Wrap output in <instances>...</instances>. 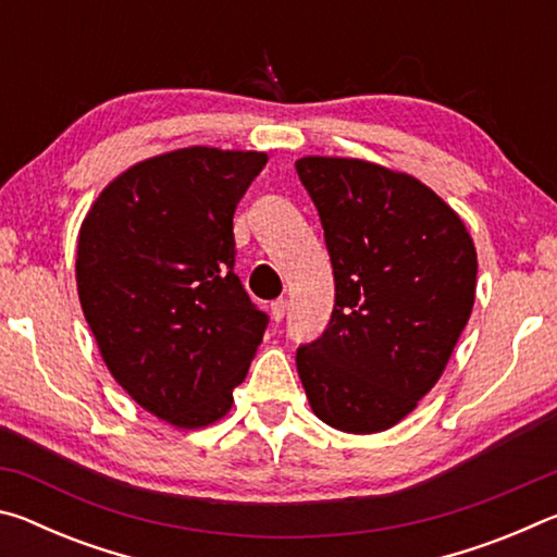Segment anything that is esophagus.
Segmentation results:
<instances>
[{"instance_id":"obj_1","label":"esophagus","mask_w":557,"mask_h":557,"mask_svg":"<svg viewBox=\"0 0 557 557\" xmlns=\"http://www.w3.org/2000/svg\"><path fill=\"white\" fill-rule=\"evenodd\" d=\"M285 312H287V299H275L270 305V314L275 322H282V319H285Z\"/></svg>"}]
</instances>
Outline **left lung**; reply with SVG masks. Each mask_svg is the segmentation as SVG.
Instances as JSON below:
<instances>
[{"instance_id":"left-lung-1","label":"left lung","mask_w":557,"mask_h":557,"mask_svg":"<svg viewBox=\"0 0 557 557\" xmlns=\"http://www.w3.org/2000/svg\"><path fill=\"white\" fill-rule=\"evenodd\" d=\"M334 268V312L297 348L309 405L354 435L393 428L440 381L474 307L476 250L459 215L408 174L342 157L295 164Z\"/></svg>"}]
</instances>
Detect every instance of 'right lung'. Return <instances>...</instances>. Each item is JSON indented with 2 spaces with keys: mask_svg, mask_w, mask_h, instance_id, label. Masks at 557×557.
Masks as SVG:
<instances>
[{
  "mask_svg": "<svg viewBox=\"0 0 557 557\" xmlns=\"http://www.w3.org/2000/svg\"><path fill=\"white\" fill-rule=\"evenodd\" d=\"M268 157L186 147L139 162L92 203L75 280L102 361L176 428L231 410L270 317L235 275L233 213Z\"/></svg>",
  "mask_w": 557,
  "mask_h": 557,
  "instance_id": "obj_1",
  "label": "right lung"
}]
</instances>
